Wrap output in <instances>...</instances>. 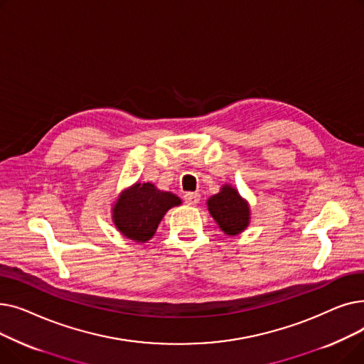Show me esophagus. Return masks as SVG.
<instances>
[{
	"label": "esophagus",
	"mask_w": 364,
	"mask_h": 364,
	"mask_svg": "<svg viewBox=\"0 0 364 364\" xmlns=\"http://www.w3.org/2000/svg\"><path fill=\"white\" fill-rule=\"evenodd\" d=\"M184 200H186V203H188V205H196V203L200 200V195L196 193V192H187V193L184 195Z\"/></svg>",
	"instance_id": "obj_1"
}]
</instances>
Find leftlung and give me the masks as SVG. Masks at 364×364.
Masks as SVG:
<instances>
[{
    "instance_id": "left-lung-1",
    "label": "left lung",
    "mask_w": 364,
    "mask_h": 364,
    "mask_svg": "<svg viewBox=\"0 0 364 364\" xmlns=\"http://www.w3.org/2000/svg\"><path fill=\"white\" fill-rule=\"evenodd\" d=\"M208 211L228 236L242 233L250 225V205L230 184H224L220 193L208 199Z\"/></svg>"
}]
</instances>
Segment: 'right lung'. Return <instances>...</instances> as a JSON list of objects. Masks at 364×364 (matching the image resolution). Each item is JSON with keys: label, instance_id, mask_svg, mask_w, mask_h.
<instances>
[{"label": "right lung", "instance_id": "add662e5", "mask_svg": "<svg viewBox=\"0 0 364 364\" xmlns=\"http://www.w3.org/2000/svg\"><path fill=\"white\" fill-rule=\"evenodd\" d=\"M181 205V199L171 192H162L151 183H136L119 195L112 208V220L128 239L146 243L172 206Z\"/></svg>", "mask_w": 364, "mask_h": 364}]
</instances>
